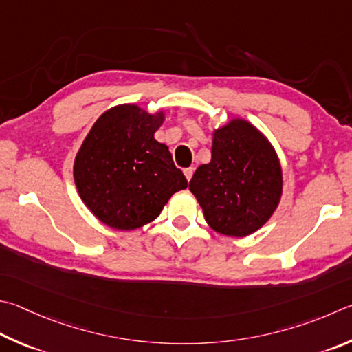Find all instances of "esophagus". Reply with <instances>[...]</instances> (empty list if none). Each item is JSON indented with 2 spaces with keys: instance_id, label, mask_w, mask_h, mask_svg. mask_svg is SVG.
I'll use <instances>...</instances> for the list:
<instances>
[{
  "instance_id": "1",
  "label": "esophagus",
  "mask_w": 352,
  "mask_h": 352,
  "mask_svg": "<svg viewBox=\"0 0 352 352\" xmlns=\"http://www.w3.org/2000/svg\"><path fill=\"white\" fill-rule=\"evenodd\" d=\"M183 172H184V175H186L188 182H190V178H192V175H194V168H186Z\"/></svg>"
}]
</instances>
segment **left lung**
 Masks as SVG:
<instances>
[{"label":"left lung","instance_id":"1","mask_svg":"<svg viewBox=\"0 0 352 352\" xmlns=\"http://www.w3.org/2000/svg\"><path fill=\"white\" fill-rule=\"evenodd\" d=\"M282 184L272 146L248 121L232 120L215 131L210 163L195 170L189 190L214 231L245 237L270 220Z\"/></svg>","mask_w":352,"mask_h":352}]
</instances>
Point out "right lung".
<instances>
[{
    "label": "right lung",
    "mask_w": 352,
    "mask_h": 352,
    "mask_svg": "<svg viewBox=\"0 0 352 352\" xmlns=\"http://www.w3.org/2000/svg\"><path fill=\"white\" fill-rule=\"evenodd\" d=\"M163 113L135 104L112 107L95 121L76 154L74 177L81 200L104 225L120 231L155 220L169 198L188 188L168 146L154 133Z\"/></svg>",
    "instance_id": "1"
}]
</instances>
